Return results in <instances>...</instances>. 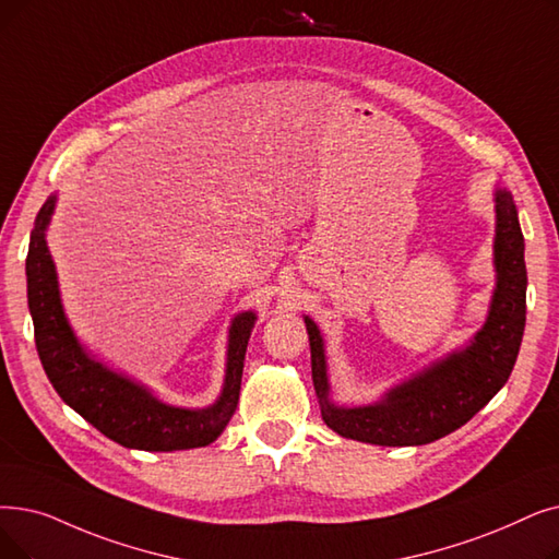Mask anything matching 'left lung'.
Instances as JSON below:
<instances>
[{
  "label": "left lung",
  "mask_w": 559,
  "mask_h": 559,
  "mask_svg": "<svg viewBox=\"0 0 559 559\" xmlns=\"http://www.w3.org/2000/svg\"><path fill=\"white\" fill-rule=\"evenodd\" d=\"M496 287L487 322L464 347L431 360L370 404L345 406L331 400L329 366L320 326L304 314L312 383L322 420L335 433L360 443L406 448L443 439L466 425L507 383L525 329V241L512 191L493 189Z\"/></svg>",
  "instance_id": "1"
}]
</instances>
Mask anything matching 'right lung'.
<instances>
[{
	"label": "right lung",
	"mask_w": 559,
	"mask_h": 559,
	"mask_svg": "<svg viewBox=\"0 0 559 559\" xmlns=\"http://www.w3.org/2000/svg\"><path fill=\"white\" fill-rule=\"evenodd\" d=\"M55 207L57 193L43 203L32 230L27 301L43 370L59 397L107 439L130 450L174 452L205 448L219 439L239 402L245 354L258 314L245 310L237 312L230 322L226 374L219 397L203 408L166 404L148 385L107 368L72 331L61 304L57 266L47 247V228Z\"/></svg>",
	"instance_id": "obj_1"
}]
</instances>
